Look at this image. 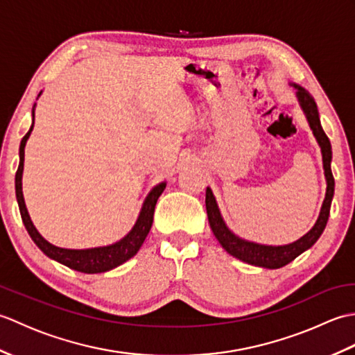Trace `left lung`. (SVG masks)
I'll use <instances>...</instances> for the list:
<instances>
[{
  "label": "left lung",
  "mask_w": 355,
  "mask_h": 355,
  "mask_svg": "<svg viewBox=\"0 0 355 355\" xmlns=\"http://www.w3.org/2000/svg\"><path fill=\"white\" fill-rule=\"evenodd\" d=\"M293 87L297 89L296 96L300 103V108L304 110L308 123L313 130L315 140H318L320 150H322V160H323V169H325V178H327V195L323 200V205L320 209V215L315 221L314 227L304 235L300 239L294 241L291 244L286 245H263L256 244L252 241H245L243 238L236 236L227 225H225L220 209H218L216 200L214 197V192L210 187L206 189V209H207V218L210 229H212L215 238L220 241V244L227 253L235 256L239 261H244L250 266L263 267V268H281L286 263H290L297 258L300 253H304L308 248L313 247L315 241L320 238L327 227L331 201L334 197V177L331 172V158H333V150H331V143L327 137L325 131L322 130L318 105L314 102V97L306 92L305 88L293 84Z\"/></svg>",
  "instance_id": "8db88e82"
}]
</instances>
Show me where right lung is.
I'll return each mask as SVG.
<instances>
[{"mask_svg":"<svg viewBox=\"0 0 355 355\" xmlns=\"http://www.w3.org/2000/svg\"><path fill=\"white\" fill-rule=\"evenodd\" d=\"M32 116L35 120V107L32 111ZM35 123V122H33ZM33 123L30 126L28 132L22 137L21 145H19V166L17 171V175H15V192H17V200L19 206V212L22 223H24L26 229L28 232L30 238L33 239V243L41 248L44 254H47L49 258L55 259L58 262L64 263L69 268H73L80 273H103V271H108L122 266L123 262L131 259L132 256L139 252L141 247L143 241L146 239L148 233L150 230V225H153L154 220V210L157 200L160 197L162 192L164 191L166 183L157 184L153 191L148 193V197L143 202L140 215L135 221L134 227L131 232L128 233L125 238H122L117 243L105 247H94V248H84V250H73V248H61L50 244L47 239H44L40 232L36 230L32 220H30V215L27 212L24 197H22V171H24V148L27 139L30 137V132L33 130Z\"/></svg>","mask_w":355,"mask_h":355,"instance_id":"obj_1","label":"right lung"}]
</instances>
